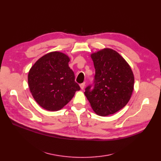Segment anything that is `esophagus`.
<instances>
[{"label": "esophagus", "instance_id": "1", "mask_svg": "<svg viewBox=\"0 0 161 161\" xmlns=\"http://www.w3.org/2000/svg\"><path fill=\"white\" fill-rule=\"evenodd\" d=\"M85 86V82H83V83H82L80 84V87H81V88L82 90L84 88Z\"/></svg>", "mask_w": 161, "mask_h": 161}]
</instances>
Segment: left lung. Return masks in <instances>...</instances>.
Listing matches in <instances>:
<instances>
[{
	"instance_id": "8db88e82",
	"label": "left lung",
	"mask_w": 161,
	"mask_h": 161,
	"mask_svg": "<svg viewBox=\"0 0 161 161\" xmlns=\"http://www.w3.org/2000/svg\"><path fill=\"white\" fill-rule=\"evenodd\" d=\"M91 58L96 75L92 85L85 88L84 94L97 114L107 116L129 102L134 88V75L124 58L113 50L103 49L92 54Z\"/></svg>"
}]
</instances>
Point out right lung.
Here are the masks:
<instances>
[{"label":"right lung","instance_id":"add662e5","mask_svg":"<svg viewBox=\"0 0 161 161\" xmlns=\"http://www.w3.org/2000/svg\"><path fill=\"white\" fill-rule=\"evenodd\" d=\"M69 60L66 55L53 52L40 58L30 69L28 83L31 92L44 109L60 110L80 90L75 81L74 72L69 67Z\"/></svg>","mask_w":161,"mask_h":161}]
</instances>
